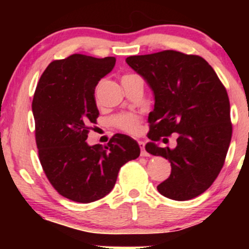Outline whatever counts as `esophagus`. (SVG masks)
Segmentation results:
<instances>
[{"mask_svg":"<svg viewBox=\"0 0 249 249\" xmlns=\"http://www.w3.org/2000/svg\"><path fill=\"white\" fill-rule=\"evenodd\" d=\"M138 145H139V147H141V149H142L141 155L142 156H148L149 154L145 151V142H138Z\"/></svg>","mask_w":249,"mask_h":249,"instance_id":"34e87169","label":"esophagus"}]
</instances>
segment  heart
Segmentation results:
<instances>
[{
	"mask_svg": "<svg viewBox=\"0 0 249 249\" xmlns=\"http://www.w3.org/2000/svg\"><path fill=\"white\" fill-rule=\"evenodd\" d=\"M128 76V74H125ZM113 124L120 130L130 135H137L141 131L142 118L134 113H122L113 118Z\"/></svg>",
	"mask_w": 249,
	"mask_h": 249,
	"instance_id": "obj_1",
	"label": "heart"
}]
</instances>
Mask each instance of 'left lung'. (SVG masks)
<instances>
[{
    "label": "left lung",
    "instance_id": "obj_1",
    "mask_svg": "<svg viewBox=\"0 0 249 249\" xmlns=\"http://www.w3.org/2000/svg\"><path fill=\"white\" fill-rule=\"evenodd\" d=\"M125 62L154 93L147 134L152 142L145 148L171 162V175L158 186L159 193L175 200L195 198L210 188L226 161L232 136L226 87L213 68L193 54L166 50ZM175 132L176 149L156 145Z\"/></svg>",
    "mask_w": 249,
    "mask_h": 249
}]
</instances>
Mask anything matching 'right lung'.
Returning a JSON list of instances; mask_svg holds the SVG:
<instances>
[{
  "label": "right lung",
  "mask_w": 249,
  "mask_h": 249,
  "mask_svg": "<svg viewBox=\"0 0 249 249\" xmlns=\"http://www.w3.org/2000/svg\"><path fill=\"white\" fill-rule=\"evenodd\" d=\"M115 57L72 54L49 64L33 98L35 138L45 175L60 195L91 203L113 189L119 170L137 159L141 148L127 135L107 145L89 146L86 139L100 115L95 87L110 72Z\"/></svg>",
  "instance_id": "obj_1"
}]
</instances>
